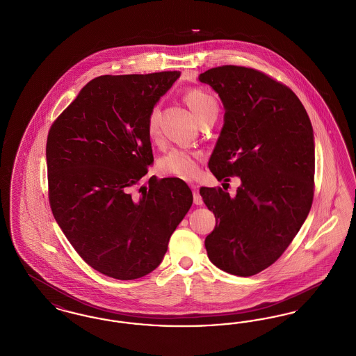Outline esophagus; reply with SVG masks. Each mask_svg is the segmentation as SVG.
<instances>
[{
    "label": "esophagus",
    "mask_w": 356,
    "mask_h": 356,
    "mask_svg": "<svg viewBox=\"0 0 356 356\" xmlns=\"http://www.w3.org/2000/svg\"><path fill=\"white\" fill-rule=\"evenodd\" d=\"M191 189L193 192V203L196 204V205H203V199H202V196L199 193V186L191 184Z\"/></svg>",
    "instance_id": "obj_1"
}]
</instances>
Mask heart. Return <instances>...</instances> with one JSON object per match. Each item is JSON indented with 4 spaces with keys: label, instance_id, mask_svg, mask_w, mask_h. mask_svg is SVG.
<instances>
[{
    "label": "heart",
    "instance_id": "heart-1",
    "mask_svg": "<svg viewBox=\"0 0 356 356\" xmlns=\"http://www.w3.org/2000/svg\"><path fill=\"white\" fill-rule=\"evenodd\" d=\"M184 102L192 111L195 119L199 120L211 112H218V104L215 99L202 89H191L184 95ZM159 105L152 106L147 118V132L151 138L159 136ZM200 153L186 149H172L160 160V170L167 175H172L180 179H191L199 172Z\"/></svg>",
    "mask_w": 356,
    "mask_h": 356
}]
</instances>
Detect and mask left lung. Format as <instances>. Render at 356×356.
I'll list each match as a JSON object with an SVG mask.
<instances>
[{
    "label": "left lung",
    "instance_id": "1",
    "mask_svg": "<svg viewBox=\"0 0 356 356\" xmlns=\"http://www.w3.org/2000/svg\"><path fill=\"white\" fill-rule=\"evenodd\" d=\"M224 105V125L208 167L218 180L237 176L236 196L200 188L215 229L209 260L222 271L252 276L273 264L299 232L314 199L315 143L303 104L282 83L244 67L199 76Z\"/></svg>",
    "mask_w": 356,
    "mask_h": 356
}]
</instances>
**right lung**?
<instances>
[{
	"label": "right lung",
	"instance_id": "right-lung-1",
	"mask_svg": "<svg viewBox=\"0 0 356 356\" xmlns=\"http://www.w3.org/2000/svg\"><path fill=\"white\" fill-rule=\"evenodd\" d=\"M180 72L100 76L57 118L47 141L49 203L93 270L134 280L159 267L193 196L177 177L134 188L152 165L147 118Z\"/></svg>",
	"mask_w": 356,
	"mask_h": 356
}]
</instances>
